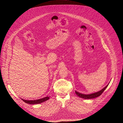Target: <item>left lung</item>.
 Returning <instances> with one entry per match:
<instances>
[{"label": "left lung", "mask_w": 123, "mask_h": 123, "mask_svg": "<svg viewBox=\"0 0 123 123\" xmlns=\"http://www.w3.org/2000/svg\"><path fill=\"white\" fill-rule=\"evenodd\" d=\"M109 83L105 86V87H104L103 89H102L101 90H100L99 91H98L97 92L94 93H92V94H85L80 93L77 92L76 91H75V93H76V95L78 96H79L80 98H82L83 99H93V98H96V97L99 96L101 94H102V93L105 90V88H107V87L108 86Z\"/></svg>", "instance_id": "1"}]
</instances>
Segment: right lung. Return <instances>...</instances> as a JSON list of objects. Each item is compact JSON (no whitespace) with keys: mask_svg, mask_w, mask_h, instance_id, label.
<instances>
[{"mask_svg":"<svg viewBox=\"0 0 123 123\" xmlns=\"http://www.w3.org/2000/svg\"><path fill=\"white\" fill-rule=\"evenodd\" d=\"M50 98V97L47 96L46 97H44L43 98H41L40 99H36V100H25V99H22L24 101L25 103H27V104H40L41 103L44 101H47V100L49 99Z\"/></svg>","mask_w":123,"mask_h":123,"instance_id":"obj_1","label":"right lung"}]
</instances>
